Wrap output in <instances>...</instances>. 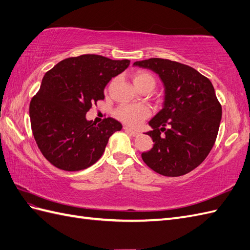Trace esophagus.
Here are the masks:
<instances>
[{
	"label": "esophagus",
	"instance_id": "34e87169",
	"mask_svg": "<svg viewBox=\"0 0 250 250\" xmlns=\"http://www.w3.org/2000/svg\"><path fill=\"white\" fill-rule=\"evenodd\" d=\"M124 130H125L126 132L130 133V135H131V136H133V137H138V136L140 135V132H139V131H137V130H133V129L129 128V127H127V126H125V127H124Z\"/></svg>",
	"mask_w": 250,
	"mask_h": 250
}]
</instances>
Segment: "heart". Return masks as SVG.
I'll use <instances>...</instances> for the list:
<instances>
[{
	"instance_id": "b5f03b06",
	"label": "heart",
	"mask_w": 250,
	"mask_h": 250,
	"mask_svg": "<svg viewBox=\"0 0 250 250\" xmlns=\"http://www.w3.org/2000/svg\"><path fill=\"white\" fill-rule=\"evenodd\" d=\"M132 82L138 90L150 89L156 86V77L151 73L139 70L133 73ZM114 114L120 121L130 126H138L143 120L148 117L147 108L140 105H120L114 110Z\"/></svg>"
}]
</instances>
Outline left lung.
<instances>
[{"instance_id":"left-lung-1","label":"left lung","mask_w":250,"mask_h":250,"mask_svg":"<svg viewBox=\"0 0 250 250\" xmlns=\"http://www.w3.org/2000/svg\"><path fill=\"white\" fill-rule=\"evenodd\" d=\"M159 75L166 88L163 108L149 121L153 148L142 153L156 173L177 177L190 173L209 155L222 119L212 83L192 66L162 58L133 63Z\"/></svg>"}]
</instances>
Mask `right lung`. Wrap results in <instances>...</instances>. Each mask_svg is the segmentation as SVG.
<instances>
[{"instance_id":"right-lung-1","label":"right lung","mask_w":250,"mask_h":250,"mask_svg":"<svg viewBox=\"0 0 250 250\" xmlns=\"http://www.w3.org/2000/svg\"><path fill=\"white\" fill-rule=\"evenodd\" d=\"M129 62L87 54L66 58L45 73L30 101L29 118L36 143L54 167L81 171L104 154L109 138L122 124L107 118L96 125L87 121L86 113L105 99L106 84Z\"/></svg>"}]
</instances>
